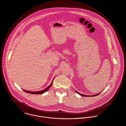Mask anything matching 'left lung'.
Returning <instances> with one entry per match:
<instances>
[{
  "label": "left lung",
  "instance_id": "obj_1",
  "mask_svg": "<svg viewBox=\"0 0 126 126\" xmlns=\"http://www.w3.org/2000/svg\"><path fill=\"white\" fill-rule=\"evenodd\" d=\"M76 92H77V93H78V94H79L80 95H81V96H85V97H86V96H97V95H98L100 93H99V94H95V95H84V94H80V93H78V92H77L76 91H75Z\"/></svg>",
  "mask_w": 126,
  "mask_h": 126
}]
</instances>
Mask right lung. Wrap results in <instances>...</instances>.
I'll return each instance as SVG.
<instances>
[{
  "label": "right lung",
  "instance_id": "1",
  "mask_svg": "<svg viewBox=\"0 0 126 126\" xmlns=\"http://www.w3.org/2000/svg\"><path fill=\"white\" fill-rule=\"evenodd\" d=\"M53 80H52V82L51 83V84L48 87H47L45 90H43V91H38V92H30V91H25V90H23L24 92H26V93H29V94H44V93H45V92H46L48 90V89L51 86V85H52V83H53Z\"/></svg>",
  "mask_w": 126,
  "mask_h": 126
}]
</instances>
